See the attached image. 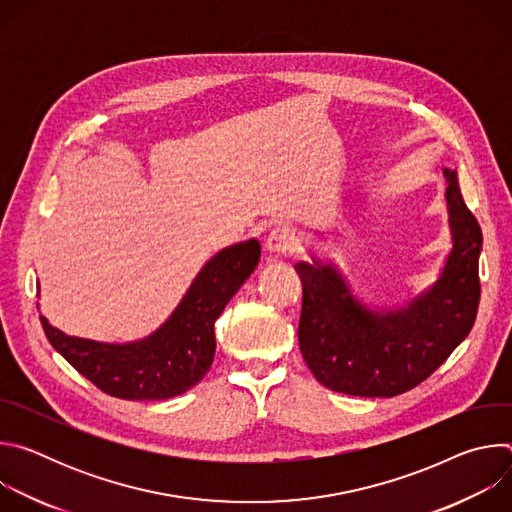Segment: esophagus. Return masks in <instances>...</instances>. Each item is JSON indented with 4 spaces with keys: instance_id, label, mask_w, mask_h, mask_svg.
Instances as JSON below:
<instances>
[{
    "instance_id": "esophagus-1",
    "label": "esophagus",
    "mask_w": 512,
    "mask_h": 512,
    "mask_svg": "<svg viewBox=\"0 0 512 512\" xmlns=\"http://www.w3.org/2000/svg\"><path fill=\"white\" fill-rule=\"evenodd\" d=\"M300 245V235L294 227L289 225H277L265 241V249L273 255H285V253H294Z\"/></svg>"
}]
</instances>
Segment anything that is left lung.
<instances>
[{
    "label": "left lung",
    "mask_w": 512,
    "mask_h": 512,
    "mask_svg": "<svg viewBox=\"0 0 512 512\" xmlns=\"http://www.w3.org/2000/svg\"><path fill=\"white\" fill-rule=\"evenodd\" d=\"M454 249L425 294L407 308L373 312L352 298L330 265L298 263L304 298L300 350L326 389L354 397H395L440 369L470 334L480 302L482 231L458 176L444 170Z\"/></svg>",
    "instance_id": "left-lung-1"
}]
</instances>
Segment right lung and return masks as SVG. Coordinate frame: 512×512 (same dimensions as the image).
<instances>
[{"instance_id": "1", "label": "right lung", "mask_w": 512, "mask_h": 512, "mask_svg": "<svg viewBox=\"0 0 512 512\" xmlns=\"http://www.w3.org/2000/svg\"><path fill=\"white\" fill-rule=\"evenodd\" d=\"M261 255L251 239L216 253L196 275L170 320L152 336L129 344H103L66 336L40 318L50 344L111 397L160 401L186 393L214 360V322L255 271Z\"/></svg>"}]
</instances>
